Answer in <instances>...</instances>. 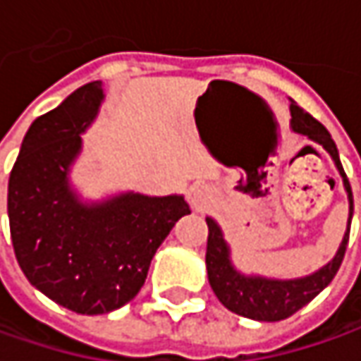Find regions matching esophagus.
I'll return each mask as SVG.
<instances>
[{"label": "esophagus", "instance_id": "obj_1", "mask_svg": "<svg viewBox=\"0 0 361 361\" xmlns=\"http://www.w3.org/2000/svg\"><path fill=\"white\" fill-rule=\"evenodd\" d=\"M188 202H190V205H192L193 209L202 212V209H205L207 204H209V195H207V192H205L204 188L193 185L192 190H190V193H188Z\"/></svg>", "mask_w": 361, "mask_h": 361}]
</instances>
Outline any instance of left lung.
Segmentation results:
<instances>
[{
    "instance_id": "1",
    "label": "left lung",
    "mask_w": 361,
    "mask_h": 361,
    "mask_svg": "<svg viewBox=\"0 0 361 361\" xmlns=\"http://www.w3.org/2000/svg\"><path fill=\"white\" fill-rule=\"evenodd\" d=\"M292 119L290 128L293 133L305 135L310 142L317 143L322 149L328 152L338 173L342 176L343 190L348 193V226L343 231L342 242L338 252L329 259L326 266L317 267L316 271L300 276V278H267L262 274H243L238 269L231 259V247L226 242L224 230L214 218H205L207 224V252H205V267H207V280L218 300L226 305L230 312L238 316L250 317L255 322H280L286 319L298 310H302L305 304H310L317 293L324 288H328L329 281L338 274L342 266L345 245L350 240V226L354 216V195L350 181L345 178V171L340 161V154L336 142L331 140L329 131L314 119L310 114H305L295 102L290 104Z\"/></svg>"
}]
</instances>
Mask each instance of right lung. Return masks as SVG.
<instances>
[{"label":"right lung","instance_id":"obj_1","mask_svg":"<svg viewBox=\"0 0 361 361\" xmlns=\"http://www.w3.org/2000/svg\"><path fill=\"white\" fill-rule=\"evenodd\" d=\"M106 99L92 81L37 118L7 185L16 257L35 290L75 314H109L133 300L157 247L190 214L181 193H109L90 200L71 180L81 135Z\"/></svg>","mask_w":361,"mask_h":361}]
</instances>
